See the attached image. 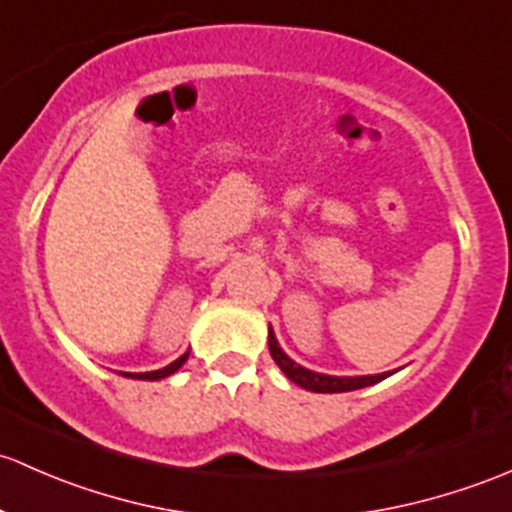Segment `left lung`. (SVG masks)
Returning <instances> with one entry per match:
<instances>
[{"instance_id": "1", "label": "left lung", "mask_w": 512, "mask_h": 512, "mask_svg": "<svg viewBox=\"0 0 512 512\" xmlns=\"http://www.w3.org/2000/svg\"><path fill=\"white\" fill-rule=\"evenodd\" d=\"M270 353L274 358V363L282 368V373L287 375L292 383H297L299 387L311 392H348V390H360V387H368L380 383V380L387 378V373L383 375H363V378H336V375H321L314 373V370H306L301 365L294 363L287 353L279 348L277 338H274L272 328H270Z\"/></svg>"}]
</instances>
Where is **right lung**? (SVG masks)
I'll return each instance as SVG.
<instances>
[{
	"label": "right lung",
	"mask_w": 512,
	"mask_h": 512,
	"mask_svg": "<svg viewBox=\"0 0 512 512\" xmlns=\"http://www.w3.org/2000/svg\"><path fill=\"white\" fill-rule=\"evenodd\" d=\"M186 358H188V353L181 355V358H179V360H174V363H171V365H166V368L154 370V373H129V378H139V380H161V378H166V375L176 373V370H179L181 365L186 363Z\"/></svg>",
	"instance_id": "add662e5"
}]
</instances>
